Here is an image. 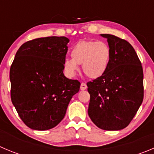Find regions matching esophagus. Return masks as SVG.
I'll use <instances>...</instances> for the list:
<instances>
[{"label": "esophagus", "instance_id": "34e87169", "mask_svg": "<svg viewBox=\"0 0 154 154\" xmlns=\"http://www.w3.org/2000/svg\"><path fill=\"white\" fill-rule=\"evenodd\" d=\"M87 84H86L85 83H81V84H80V90H87Z\"/></svg>", "mask_w": 154, "mask_h": 154}]
</instances>
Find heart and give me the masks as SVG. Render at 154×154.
Wrapping results in <instances>:
<instances>
[{"instance_id": "1", "label": "heart", "mask_w": 154, "mask_h": 154, "mask_svg": "<svg viewBox=\"0 0 154 154\" xmlns=\"http://www.w3.org/2000/svg\"><path fill=\"white\" fill-rule=\"evenodd\" d=\"M72 58L66 57L63 66L66 74L74 77L82 64L84 74L91 79L104 75L109 65L111 50L107 42L94 40H80L70 50Z\"/></svg>"}]
</instances>
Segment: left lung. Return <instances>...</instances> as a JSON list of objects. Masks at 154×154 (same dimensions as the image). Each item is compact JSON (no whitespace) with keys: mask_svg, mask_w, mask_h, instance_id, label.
I'll return each mask as SVG.
<instances>
[{"mask_svg":"<svg viewBox=\"0 0 154 154\" xmlns=\"http://www.w3.org/2000/svg\"><path fill=\"white\" fill-rule=\"evenodd\" d=\"M100 35L107 39L111 58L104 75L87 83L88 115L100 128L119 131L128 125L143 102V68L128 42L110 34Z\"/></svg>","mask_w":154,"mask_h":154,"instance_id":"left-lung-1","label":"left lung"}]
</instances>
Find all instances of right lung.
I'll use <instances>...</instances> for the list:
<instances>
[{
  "label": "right lung",
  "instance_id": "right-lung-1",
  "mask_svg": "<svg viewBox=\"0 0 154 154\" xmlns=\"http://www.w3.org/2000/svg\"><path fill=\"white\" fill-rule=\"evenodd\" d=\"M70 40L64 36L25 42L10 70L11 101L31 129L45 131L59 124L80 83L64 76L63 61Z\"/></svg>",
  "mask_w": 154,
  "mask_h": 154
}]
</instances>
